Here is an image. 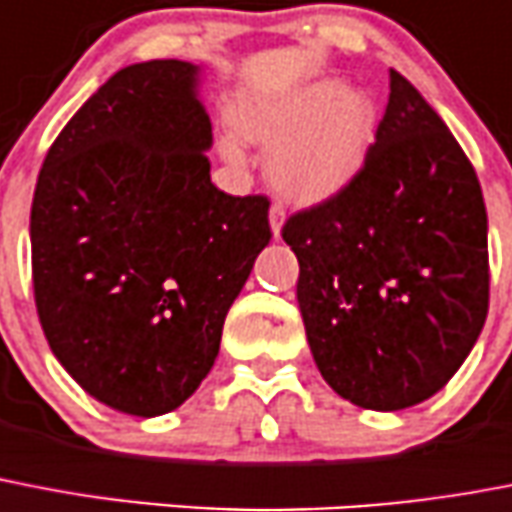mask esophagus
<instances>
[{
  "mask_svg": "<svg viewBox=\"0 0 512 512\" xmlns=\"http://www.w3.org/2000/svg\"><path fill=\"white\" fill-rule=\"evenodd\" d=\"M282 224H285V211H282V206L275 203V206L269 208V227H272V235L280 237Z\"/></svg>",
  "mask_w": 512,
  "mask_h": 512,
  "instance_id": "esophagus-1",
  "label": "esophagus"
}]
</instances>
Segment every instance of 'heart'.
Returning <instances> with one entry per match:
<instances>
[{"mask_svg": "<svg viewBox=\"0 0 512 512\" xmlns=\"http://www.w3.org/2000/svg\"><path fill=\"white\" fill-rule=\"evenodd\" d=\"M378 102L359 87L322 76L272 100L237 105L243 140L269 147L267 174L282 198L325 203L354 182L378 134ZM227 161H243L235 140H222Z\"/></svg>", "mask_w": 512, "mask_h": 512, "instance_id": "heart-1", "label": "heart"}]
</instances>
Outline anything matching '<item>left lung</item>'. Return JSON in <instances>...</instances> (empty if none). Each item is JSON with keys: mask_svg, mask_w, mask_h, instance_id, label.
I'll use <instances>...</instances> for the list:
<instances>
[{"mask_svg": "<svg viewBox=\"0 0 512 512\" xmlns=\"http://www.w3.org/2000/svg\"><path fill=\"white\" fill-rule=\"evenodd\" d=\"M365 169L290 216L296 298L322 378L357 407L431 399L468 359L489 309L481 185L439 113L394 68Z\"/></svg>", "mask_w": 512, "mask_h": 512, "instance_id": "8db88e82", "label": "left lung"}]
</instances>
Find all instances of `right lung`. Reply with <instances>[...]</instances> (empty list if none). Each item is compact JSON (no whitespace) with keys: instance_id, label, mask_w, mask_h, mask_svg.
Listing matches in <instances>:
<instances>
[{"instance_id":"add662e5","label":"right lung","mask_w":512,"mask_h":512,"mask_svg":"<svg viewBox=\"0 0 512 512\" xmlns=\"http://www.w3.org/2000/svg\"><path fill=\"white\" fill-rule=\"evenodd\" d=\"M203 68L113 73L49 147L31 206L36 312L49 349L110 410L185 404L269 245V200L211 182Z\"/></svg>"}]
</instances>
